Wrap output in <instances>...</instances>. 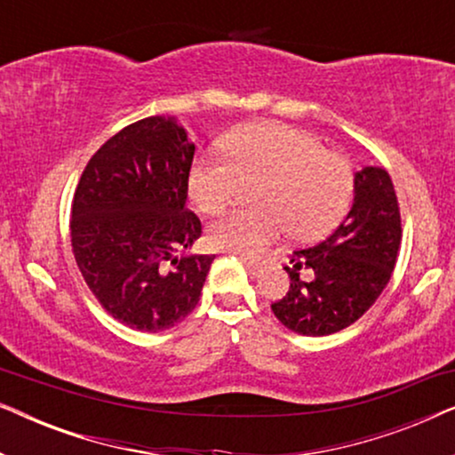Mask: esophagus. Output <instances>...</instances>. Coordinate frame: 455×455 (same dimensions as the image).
Wrapping results in <instances>:
<instances>
[{
	"mask_svg": "<svg viewBox=\"0 0 455 455\" xmlns=\"http://www.w3.org/2000/svg\"><path fill=\"white\" fill-rule=\"evenodd\" d=\"M240 260L246 265V269L251 271L252 275H257V273H259L260 269H263V265H260L259 260H252V259H248V257H240Z\"/></svg>",
	"mask_w": 455,
	"mask_h": 455,
	"instance_id": "1",
	"label": "esophagus"
}]
</instances>
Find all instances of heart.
<instances>
[{
    "label": "heart",
    "mask_w": 455,
    "mask_h": 455,
    "mask_svg": "<svg viewBox=\"0 0 455 455\" xmlns=\"http://www.w3.org/2000/svg\"><path fill=\"white\" fill-rule=\"evenodd\" d=\"M228 159L203 157L192 165L188 190L207 215L226 211L242 184H259L252 204L215 221L209 242L215 248L257 254L290 229L296 240L327 234L346 213L352 196V167L339 153L325 151L315 134L288 124L260 122L229 132Z\"/></svg>",
    "instance_id": "heart-1"
}]
</instances>
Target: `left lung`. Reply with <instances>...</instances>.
<instances>
[{
	"instance_id": "1",
	"label": "left lung",
	"mask_w": 455,
	"mask_h": 455,
	"mask_svg": "<svg viewBox=\"0 0 455 455\" xmlns=\"http://www.w3.org/2000/svg\"><path fill=\"white\" fill-rule=\"evenodd\" d=\"M402 242L397 196L383 167L354 173V203L344 221L319 244L294 252L285 267L290 290L273 315L294 333L321 338L350 327L369 310L394 273ZM302 266L314 279H299Z\"/></svg>"
}]
</instances>
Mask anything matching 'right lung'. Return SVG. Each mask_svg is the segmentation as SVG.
Here are the masks:
<instances>
[{
	"instance_id": "obj_1",
	"label": "right lung",
	"mask_w": 455,
	"mask_h": 455,
	"mask_svg": "<svg viewBox=\"0 0 455 455\" xmlns=\"http://www.w3.org/2000/svg\"><path fill=\"white\" fill-rule=\"evenodd\" d=\"M192 157L176 117H145L92 155L74 192V259L99 304L130 329L157 333L186 319L215 259L180 254L201 238L186 209Z\"/></svg>"
}]
</instances>
